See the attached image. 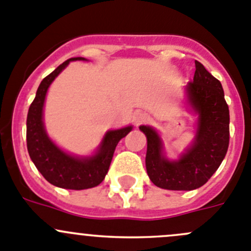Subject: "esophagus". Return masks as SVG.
I'll return each mask as SVG.
<instances>
[{
  "instance_id": "esophagus-1",
  "label": "esophagus",
  "mask_w": 251,
  "mask_h": 251,
  "mask_svg": "<svg viewBox=\"0 0 251 251\" xmlns=\"http://www.w3.org/2000/svg\"><path fill=\"white\" fill-rule=\"evenodd\" d=\"M133 120H135L136 125H141V124L147 123V121L150 120V116L146 113H137L135 115V118H133Z\"/></svg>"
}]
</instances>
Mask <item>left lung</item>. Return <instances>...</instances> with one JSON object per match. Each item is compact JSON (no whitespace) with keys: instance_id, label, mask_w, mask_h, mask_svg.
<instances>
[{"instance_id":"obj_1","label":"left lung","mask_w":251,"mask_h":251,"mask_svg":"<svg viewBox=\"0 0 251 251\" xmlns=\"http://www.w3.org/2000/svg\"><path fill=\"white\" fill-rule=\"evenodd\" d=\"M194 81L189 82L187 97L199 114V128L193 147L177 162L162 154L159 136L150 126H140L147 136L146 169L151 181L167 190H194L202 186L222 163L229 146V109L222 84L195 61Z\"/></svg>"}]
</instances>
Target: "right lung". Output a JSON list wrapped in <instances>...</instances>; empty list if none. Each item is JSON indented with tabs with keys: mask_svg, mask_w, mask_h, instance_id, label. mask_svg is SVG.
<instances>
[{
	"mask_svg": "<svg viewBox=\"0 0 251 251\" xmlns=\"http://www.w3.org/2000/svg\"><path fill=\"white\" fill-rule=\"evenodd\" d=\"M86 60L72 57L61 64L55 71L41 81L26 118V147L36 169L50 184L62 189L83 190L100 184L108 173L119 141L125 137L132 127L109 131L101 142L98 153L91 158H76L61 151L44 130L43 106L46 92L51 82L69 65L70 61Z\"/></svg>",
	"mask_w": 251,
	"mask_h": 251,
	"instance_id": "right-lung-1",
	"label": "right lung"
}]
</instances>
